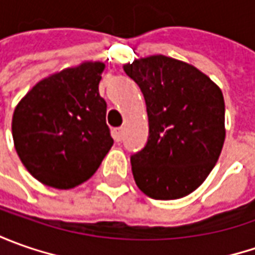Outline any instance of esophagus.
Masks as SVG:
<instances>
[{
	"mask_svg": "<svg viewBox=\"0 0 255 255\" xmlns=\"http://www.w3.org/2000/svg\"><path fill=\"white\" fill-rule=\"evenodd\" d=\"M123 132H125V129H123V128H116V129L113 130V137H115V140H116V142H121V140H122Z\"/></svg>",
	"mask_w": 255,
	"mask_h": 255,
	"instance_id": "esophagus-1",
	"label": "esophagus"
}]
</instances>
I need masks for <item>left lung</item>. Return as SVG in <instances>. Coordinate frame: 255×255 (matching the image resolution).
I'll list each match as a JSON object with an SVG mask.
<instances>
[{
    "label": "left lung",
    "instance_id": "left-lung-1",
    "mask_svg": "<svg viewBox=\"0 0 255 255\" xmlns=\"http://www.w3.org/2000/svg\"><path fill=\"white\" fill-rule=\"evenodd\" d=\"M139 85L149 137L130 157L137 187L154 200L190 194L210 174L224 139L221 89L193 65L153 55L123 65Z\"/></svg>",
    "mask_w": 255,
    "mask_h": 255
}]
</instances>
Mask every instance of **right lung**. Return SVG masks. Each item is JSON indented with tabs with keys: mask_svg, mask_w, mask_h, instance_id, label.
Wrapping results in <instances>:
<instances>
[{
	"mask_svg": "<svg viewBox=\"0 0 255 255\" xmlns=\"http://www.w3.org/2000/svg\"><path fill=\"white\" fill-rule=\"evenodd\" d=\"M103 62H82L39 81L12 115L21 162L35 179L74 189L91 179L113 144L99 95Z\"/></svg>",
	"mask_w": 255,
	"mask_h": 255,
	"instance_id": "1",
	"label": "right lung"
}]
</instances>
